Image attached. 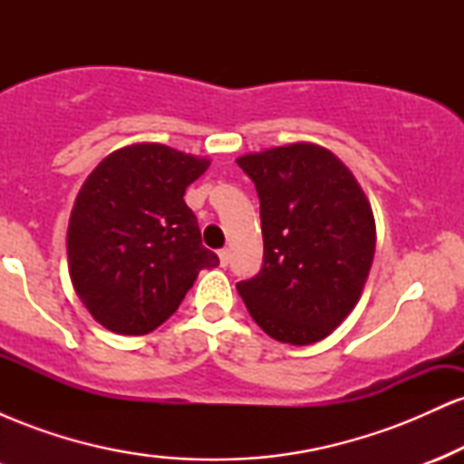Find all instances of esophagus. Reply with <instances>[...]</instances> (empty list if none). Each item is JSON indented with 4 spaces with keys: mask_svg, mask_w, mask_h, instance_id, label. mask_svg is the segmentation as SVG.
<instances>
[{
    "mask_svg": "<svg viewBox=\"0 0 464 464\" xmlns=\"http://www.w3.org/2000/svg\"><path fill=\"white\" fill-rule=\"evenodd\" d=\"M218 257H220V266H222V268H227L228 262H231V250L222 248L220 253H218Z\"/></svg>",
    "mask_w": 464,
    "mask_h": 464,
    "instance_id": "esophagus-1",
    "label": "esophagus"
}]
</instances>
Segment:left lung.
Here are the masks:
<instances>
[{
	"label": "left lung",
	"mask_w": 464,
	"mask_h": 464,
	"mask_svg": "<svg viewBox=\"0 0 464 464\" xmlns=\"http://www.w3.org/2000/svg\"><path fill=\"white\" fill-rule=\"evenodd\" d=\"M259 196L264 266L239 281L253 321L279 343L327 338L358 305L375 216L353 172L327 148L295 141L236 159Z\"/></svg>",
	"instance_id": "8db88e82"
}]
</instances>
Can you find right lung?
<instances>
[{
  "instance_id": "1",
  "label": "right lung",
  "mask_w": 464,
  "mask_h": 464,
  "mask_svg": "<svg viewBox=\"0 0 464 464\" xmlns=\"http://www.w3.org/2000/svg\"><path fill=\"white\" fill-rule=\"evenodd\" d=\"M209 163L141 141L117 148L82 183L67 227L69 276L104 329L152 332L179 310L200 270L218 266L183 200Z\"/></svg>"
}]
</instances>
